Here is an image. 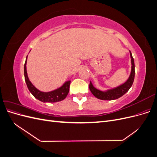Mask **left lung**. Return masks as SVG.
Instances as JSON below:
<instances>
[{
  "label": "left lung",
  "mask_w": 157,
  "mask_h": 157,
  "mask_svg": "<svg viewBox=\"0 0 157 157\" xmlns=\"http://www.w3.org/2000/svg\"><path fill=\"white\" fill-rule=\"evenodd\" d=\"M129 52L131 58L132 66L130 75L128 78L126 80V81L120 85V86L105 90V91H103V90H100L96 88L94 86L92 81H90L89 88L95 97L99 99H101V100H113V99H116L121 98L129 90V89L132 86L133 82H134L135 77L134 60L132 57L131 52Z\"/></svg>",
  "instance_id": "8db88e82"
}]
</instances>
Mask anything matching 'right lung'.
<instances>
[{"label": "right lung", "mask_w": 157, "mask_h": 157, "mask_svg": "<svg viewBox=\"0 0 157 157\" xmlns=\"http://www.w3.org/2000/svg\"><path fill=\"white\" fill-rule=\"evenodd\" d=\"M27 56L26 58L25 62L24 64V76H25V80L27 84L28 89L32 94V95L39 101H42L44 103L50 102V103H54L62 101L67 96V94L69 92V86L71 83V80H67L65 81L61 86L58 88H56L54 90H52L50 92H42L37 89L34 85L32 84L30 81V80L28 77L27 73Z\"/></svg>", "instance_id": "obj_1"}]
</instances>
